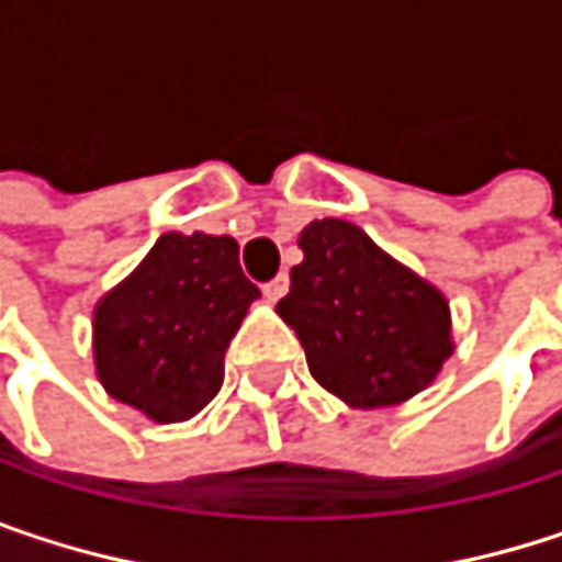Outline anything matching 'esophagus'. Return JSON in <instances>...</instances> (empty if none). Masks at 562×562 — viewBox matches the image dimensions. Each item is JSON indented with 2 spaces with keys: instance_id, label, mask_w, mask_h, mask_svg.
<instances>
[{
  "instance_id": "1",
  "label": "esophagus",
  "mask_w": 562,
  "mask_h": 562,
  "mask_svg": "<svg viewBox=\"0 0 562 562\" xmlns=\"http://www.w3.org/2000/svg\"><path fill=\"white\" fill-rule=\"evenodd\" d=\"M285 292H289V277H285V273H280L277 280H270L267 285H263V295H267V302H280Z\"/></svg>"
}]
</instances>
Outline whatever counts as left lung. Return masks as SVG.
Listing matches in <instances>:
<instances>
[{"label":"left lung","instance_id":"8db88e82","mask_svg":"<svg viewBox=\"0 0 562 562\" xmlns=\"http://www.w3.org/2000/svg\"><path fill=\"white\" fill-rule=\"evenodd\" d=\"M299 247L277 312L299 335L312 378L355 409L426 391L456 348L449 299L351 221H312Z\"/></svg>","mask_w":562,"mask_h":562}]
</instances>
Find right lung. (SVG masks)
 I'll return each instance as SVG.
<instances>
[{
    "label": "right lung",
    "instance_id": "1",
    "mask_svg": "<svg viewBox=\"0 0 562 562\" xmlns=\"http://www.w3.org/2000/svg\"><path fill=\"white\" fill-rule=\"evenodd\" d=\"M260 289L234 237L162 234L93 308V368L113 400L184 423L224 384V351Z\"/></svg>",
    "mask_w": 562,
    "mask_h": 562
}]
</instances>
